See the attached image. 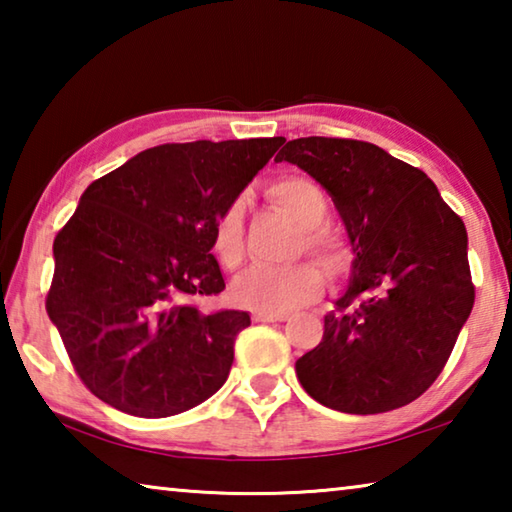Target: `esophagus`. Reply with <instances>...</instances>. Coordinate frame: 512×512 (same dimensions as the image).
I'll use <instances>...</instances> for the list:
<instances>
[{
  "mask_svg": "<svg viewBox=\"0 0 512 512\" xmlns=\"http://www.w3.org/2000/svg\"><path fill=\"white\" fill-rule=\"evenodd\" d=\"M287 318L289 314H284V311H257L255 314L257 323H284Z\"/></svg>",
  "mask_w": 512,
  "mask_h": 512,
  "instance_id": "esophagus-1",
  "label": "esophagus"
}]
</instances>
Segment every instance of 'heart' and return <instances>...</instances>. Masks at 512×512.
<instances>
[{"mask_svg": "<svg viewBox=\"0 0 512 512\" xmlns=\"http://www.w3.org/2000/svg\"><path fill=\"white\" fill-rule=\"evenodd\" d=\"M271 201L282 207L293 221L305 228V244L327 262L341 257L339 244L323 228L327 201L314 180L287 176L268 187ZM214 253L219 262L235 268L244 257V201L237 198L214 225ZM325 289V277L318 266L302 262L293 266H253L232 284V298L241 307L255 311H289L316 300Z\"/></svg>", "mask_w": 512, "mask_h": 512, "instance_id": "1", "label": "heart"}]
</instances>
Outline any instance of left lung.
<instances>
[{"mask_svg": "<svg viewBox=\"0 0 512 512\" xmlns=\"http://www.w3.org/2000/svg\"><path fill=\"white\" fill-rule=\"evenodd\" d=\"M275 160L327 189L354 255L323 341L296 361L302 388L327 409L354 415L418 400L445 368L474 305L461 216L427 173L375 144L300 137Z\"/></svg>", "mask_w": 512, "mask_h": 512, "instance_id": "1", "label": "left lung"}]
</instances>
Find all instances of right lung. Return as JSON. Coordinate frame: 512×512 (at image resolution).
<instances>
[{"label":"right lung","instance_id":"obj_1","mask_svg":"<svg viewBox=\"0 0 512 512\" xmlns=\"http://www.w3.org/2000/svg\"><path fill=\"white\" fill-rule=\"evenodd\" d=\"M282 142L153 146L85 189L54 239L47 314L99 400L169 418L225 384L248 311L203 314L189 298L225 289L214 225Z\"/></svg>","mask_w":512,"mask_h":512}]
</instances>
